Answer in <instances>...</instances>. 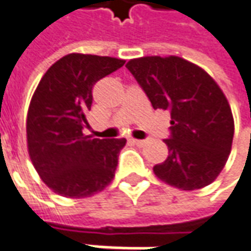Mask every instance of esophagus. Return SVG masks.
I'll use <instances>...</instances> for the list:
<instances>
[{
    "label": "esophagus",
    "instance_id": "esophagus-1",
    "mask_svg": "<svg viewBox=\"0 0 251 251\" xmlns=\"http://www.w3.org/2000/svg\"><path fill=\"white\" fill-rule=\"evenodd\" d=\"M132 143H133V144H136V146H139V147H142V146H144V144H146V140H137V139H133V140H132Z\"/></svg>",
    "mask_w": 251,
    "mask_h": 251
}]
</instances>
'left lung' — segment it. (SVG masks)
I'll return each instance as SVG.
<instances>
[{
    "label": "left lung",
    "mask_w": 251,
    "mask_h": 251,
    "mask_svg": "<svg viewBox=\"0 0 251 251\" xmlns=\"http://www.w3.org/2000/svg\"><path fill=\"white\" fill-rule=\"evenodd\" d=\"M126 68L154 109L171 114L168 158L152 171L182 190L210 185L226 164L233 140L228 100L210 75L179 56H143Z\"/></svg>",
    "instance_id": "obj_1"
}]
</instances>
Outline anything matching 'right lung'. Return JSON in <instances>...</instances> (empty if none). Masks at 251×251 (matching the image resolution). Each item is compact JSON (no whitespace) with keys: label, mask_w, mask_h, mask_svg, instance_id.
Masks as SVG:
<instances>
[{"label":"right lung","mask_w":251,"mask_h":251,"mask_svg":"<svg viewBox=\"0 0 251 251\" xmlns=\"http://www.w3.org/2000/svg\"><path fill=\"white\" fill-rule=\"evenodd\" d=\"M124 64L111 56L69 54L40 80L27 112V149L40 177L58 195L87 197L115 176L126 139H93L83 129L89 127L93 86Z\"/></svg>","instance_id":"1"}]
</instances>
